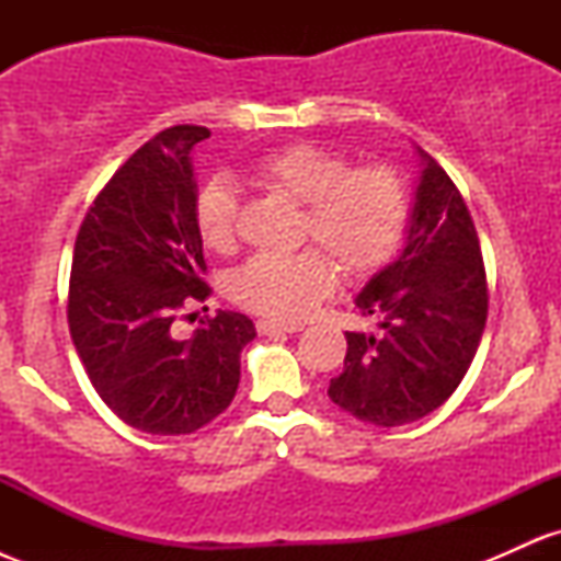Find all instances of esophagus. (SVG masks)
Returning <instances> with one entry per match:
<instances>
[{"label": "esophagus", "instance_id": "obj_1", "mask_svg": "<svg viewBox=\"0 0 561 561\" xmlns=\"http://www.w3.org/2000/svg\"><path fill=\"white\" fill-rule=\"evenodd\" d=\"M255 327H259L261 334H282V332L293 334L302 330L300 324H287V321H274V319H261Z\"/></svg>", "mask_w": 561, "mask_h": 561}]
</instances>
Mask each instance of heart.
Instances as JSON below:
<instances>
[{
  "label": "heart",
  "instance_id": "obj_1",
  "mask_svg": "<svg viewBox=\"0 0 561 561\" xmlns=\"http://www.w3.org/2000/svg\"><path fill=\"white\" fill-rule=\"evenodd\" d=\"M250 182L302 205V237L319 242L345 274L377 268L401 242L409 195L388 165L353 169L340 152L308 141L276 147L248 165ZM240 195L227 176H214L195 195V229L208 250L234 248ZM337 272L319 250L253 255L229 279V293L250 311L300 319L334 289Z\"/></svg>",
  "mask_w": 561,
  "mask_h": 561
}]
</instances>
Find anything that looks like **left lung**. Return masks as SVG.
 Masks as SVG:
<instances>
[{
    "mask_svg": "<svg viewBox=\"0 0 561 561\" xmlns=\"http://www.w3.org/2000/svg\"><path fill=\"white\" fill-rule=\"evenodd\" d=\"M414 150L420 179L403 250L356 295L375 327L345 332V366L327 390L334 405L377 427H401L446 403L488 317L485 266L465 197L427 152Z\"/></svg>",
    "mask_w": 561,
    "mask_h": 561,
    "instance_id": "obj_1",
    "label": "left lung"
}]
</instances>
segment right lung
Here are the masks:
<instances>
[{
  "label": "right lung",
  "mask_w": 561,
  "mask_h": 561,
  "mask_svg": "<svg viewBox=\"0 0 561 561\" xmlns=\"http://www.w3.org/2000/svg\"><path fill=\"white\" fill-rule=\"evenodd\" d=\"M205 126H173L115 171L83 218L70 268L68 327L94 390L134 430L190 435L229 409L240 353L255 337L244 313L218 311L186 337L184 302L210 287L195 229L197 141Z\"/></svg>",
  "instance_id": "right-lung-1"
}]
</instances>
